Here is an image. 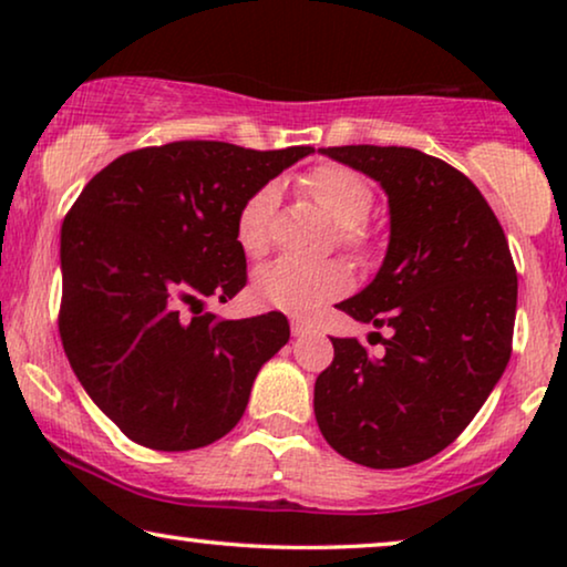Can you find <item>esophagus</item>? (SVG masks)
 Here are the masks:
<instances>
[{
	"mask_svg": "<svg viewBox=\"0 0 567 567\" xmlns=\"http://www.w3.org/2000/svg\"><path fill=\"white\" fill-rule=\"evenodd\" d=\"M307 332H312V324L301 322V320H291V336L293 338H305Z\"/></svg>",
	"mask_w": 567,
	"mask_h": 567,
	"instance_id": "34e87169",
	"label": "esophagus"
}]
</instances>
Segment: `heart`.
I'll list each match as a JSON object with an SVG mask.
<instances>
[{
  "mask_svg": "<svg viewBox=\"0 0 567 567\" xmlns=\"http://www.w3.org/2000/svg\"><path fill=\"white\" fill-rule=\"evenodd\" d=\"M301 188L330 216L338 227L340 243L353 250L367 245L363 221L369 219L371 206H374V190L355 169L343 165H317L301 177ZM276 206V183L260 185L239 206L235 224L237 243L250 258H262L270 250ZM348 286H351V276L343 262H301L281 258L258 270L252 289L262 305L293 317H309L328 301L343 297Z\"/></svg>",
  "mask_w": 567,
  "mask_h": 567,
  "instance_id": "obj_1",
  "label": "heart"
}]
</instances>
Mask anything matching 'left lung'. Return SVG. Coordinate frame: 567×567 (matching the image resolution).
Masks as SVG:
<instances>
[{
    "instance_id": "1",
    "label": "left lung",
    "mask_w": 567,
    "mask_h": 567,
    "mask_svg": "<svg viewBox=\"0 0 567 567\" xmlns=\"http://www.w3.org/2000/svg\"><path fill=\"white\" fill-rule=\"evenodd\" d=\"M390 198V245L367 289L340 301L386 328L384 353L330 338L336 359L315 382L328 444L371 470L431 460L467 429L511 359L516 268L483 193L460 169L410 146H328Z\"/></svg>"
}]
</instances>
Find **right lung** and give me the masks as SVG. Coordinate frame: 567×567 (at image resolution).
Returning a JSON list of instances; mask_svg holds the SVG:
<instances>
[{
    "instance_id": "right-lung-1",
    "label": "right lung",
    "mask_w": 567,
    "mask_h": 567,
    "mask_svg": "<svg viewBox=\"0 0 567 567\" xmlns=\"http://www.w3.org/2000/svg\"><path fill=\"white\" fill-rule=\"evenodd\" d=\"M173 142L121 154L61 227L59 332L92 402L136 444L188 452L243 417L255 377L289 343L281 312L219 320L247 284L237 212L312 154Z\"/></svg>"
}]
</instances>
